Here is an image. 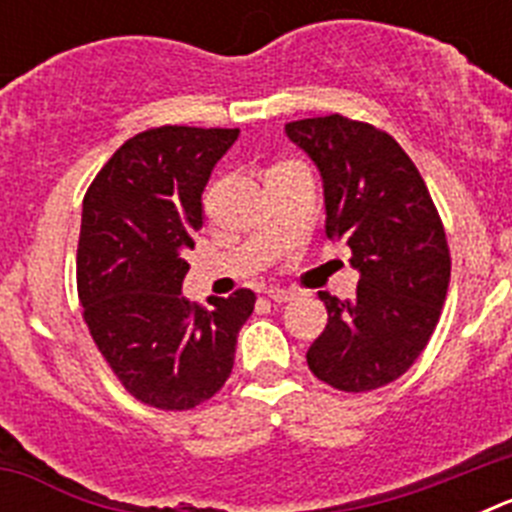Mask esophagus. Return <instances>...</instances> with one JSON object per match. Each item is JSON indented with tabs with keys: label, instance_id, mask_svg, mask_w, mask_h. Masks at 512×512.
Returning <instances> with one entry per match:
<instances>
[{
	"label": "esophagus",
	"instance_id": "1",
	"mask_svg": "<svg viewBox=\"0 0 512 512\" xmlns=\"http://www.w3.org/2000/svg\"><path fill=\"white\" fill-rule=\"evenodd\" d=\"M266 295H269V300L274 302H289V300H295L297 292H292V289H282V287H271Z\"/></svg>",
	"mask_w": 512,
	"mask_h": 512
}]
</instances>
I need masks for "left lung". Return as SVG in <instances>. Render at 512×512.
I'll list each match as a JSON object with an SVG mask.
<instances>
[{"mask_svg": "<svg viewBox=\"0 0 512 512\" xmlns=\"http://www.w3.org/2000/svg\"><path fill=\"white\" fill-rule=\"evenodd\" d=\"M318 166L325 235L351 248L354 300L318 292L328 325L307 351L310 372L343 392L405 374L431 338L449 292L451 259L423 176L392 135L343 115L284 125Z\"/></svg>", "mask_w": 512, "mask_h": 512, "instance_id": "left-lung-1", "label": "left lung"}]
</instances>
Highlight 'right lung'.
<instances>
[{"instance_id": "right-lung-1", "label": "right lung", "mask_w": 512, "mask_h": 512, "mask_svg": "<svg viewBox=\"0 0 512 512\" xmlns=\"http://www.w3.org/2000/svg\"><path fill=\"white\" fill-rule=\"evenodd\" d=\"M241 130L164 125L122 143L81 207L76 287L94 343L122 387L158 410L210 400L233 372L256 295H182L202 192Z\"/></svg>"}]
</instances>
